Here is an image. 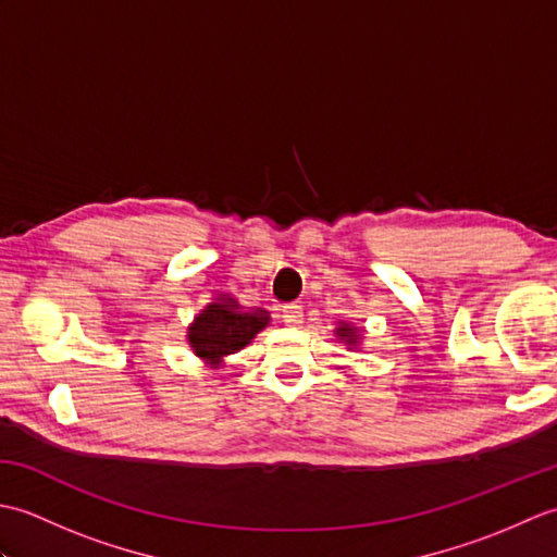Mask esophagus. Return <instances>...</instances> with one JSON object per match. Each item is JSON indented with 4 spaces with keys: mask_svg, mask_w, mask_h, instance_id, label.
Here are the masks:
<instances>
[{
    "mask_svg": "<svg viewBox=\"0 0 557 557\" xmlns=\"http://www.w3.org/2000/svg\"><path fill=\"white\" fill-rule=\"evenodd\" d=\"M301 318H304V309L299 304L282 306V321H285L287 325H299Z\"/></svg>",
    "mask_w": 557,
    "mask_h": 557,
    "instance_id": "34e87169",
    "label": "esophagus"
}]
</instances>
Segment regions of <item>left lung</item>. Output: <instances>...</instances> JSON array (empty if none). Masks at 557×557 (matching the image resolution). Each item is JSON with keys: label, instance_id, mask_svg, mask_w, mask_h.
Here are the masks:
<instances>
[{"label": "left lung", "instance_id": "8db88e82", "mask_svg": "<svg viewBox=\"0 0 557 557\" xmlns=\"http://www.w3.org/2000/svg\"><path fill=\"white\" fill-rule=\"evenodd\" d=\"M337 335H339L342 339H347L349 345H354V339H357V333H354V327H349L347 323L342 325V327H337Z\"/></svg>", "mask_w": 557, "mask_h": 557}]
</instances>
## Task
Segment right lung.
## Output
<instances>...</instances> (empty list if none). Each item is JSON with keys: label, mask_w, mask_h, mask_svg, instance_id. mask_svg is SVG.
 <instances>
[{"label": "right lung", "mask_w": 557, "mask_h": 557, "mask_svg": "<svg viewBox=\"0 0 557 557\" xmlns=\"http://www.w3.org/2000/svg\"><path fill=\"white\" fill-rule=\"evenodd\" d=\"M268 311H239L234 299H224L210 304L200 313L191 330H188V342H191L198 357L218 361L220 357L239 351L248 342L256 337L258 330L268 325Z\"/></svg>", "instance_id": "1"}]
</instances>
